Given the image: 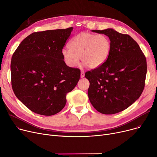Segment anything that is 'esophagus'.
<instances>
[{
  "mask_svg": "<svg viewBox=\"0 0 157 157\" xmlns=\"http://www.w3.org/2000/svg\"><path fill=\"white\" fill-rule=\"evenodd\" d=\"M81 76V78H83L85 77V72L83 71H81V76Z\"/></svg>",
  "mask_w": 157,
  "mask_h": 157,
  "instance_id": "1",
  "label": "esophagus"
}]
</instances>
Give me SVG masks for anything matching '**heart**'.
<instances>
[{
  "label": "heart",
  "mask_w": 157,
  "mask_h": 157,
  "mask_svg": "<svg viewBox=\"0 0 157 157\" xmlns=\"http://www.w3.org/2000/svg\"><path fill=\"white\" fill-rule=\"evenodd\" d=\"M69 48L62 50L63 59L69 67H75L79 62L90 69H96L108 60L111 49L108 37L83 32L74 36L69 43Z\"/></svg>",
  "instance_id": "obj_1"
}]
</instances>
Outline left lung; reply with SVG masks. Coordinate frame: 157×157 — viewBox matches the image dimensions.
Returning <instances> with one entry per match:
<instances>
[{
	"instance_id": "1",
	"label": "left lung",
	"mask_w": 157,
	"mask_h": 157,
	"mask_svg": "<svg viewBox=\"0 0 157 157\" xmlns=\"http://www.w3.org/2000/svg\"><path fill=\"white\" fill-rule=\"evenodd\" d=\"M92 32L108 36L111 49L105 63L85 73L90 82L89 100L97 111L116 114L128 108L141 96L147 72L146 57L128 35L113 29Z\"/></svg>"
}]
</instances>
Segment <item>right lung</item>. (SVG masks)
Segmentation results:
<instances>
[{"label": "right lung", "mask_w": 157, "mask_h": 157, "mask_svg": "<svg viewBox=\"0 0 157 157\" xmlns=\"http://www.w3.org/2000/svg\"><path fill=\"white\" fill-rule=\"evenodd\" d=\"M73 27L37 32L24 39L13 55L11 85L30 110L52 116L65 105L66 95L79 80L80 70L66 65L62 50Z\"/></svg>", "instance_id": "right-lung-1"}]
</instances>
